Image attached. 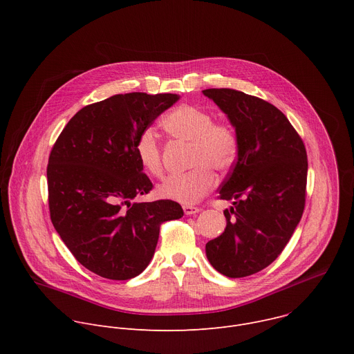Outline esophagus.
<instances>
[{"label":"esophagus","instance_id":"obj_1","mask_svg":"<svg viewBox=\"0 0 354 354\" xmlns=\"http://www.w3.org/2000/svg\"><path fill=\"white\" fill-rule=\"evenodd\" d=\"M183 212L186 216H192V214H197L200 212V209L194 207V206H183Z\"/></svg>","mask_w":354,"mask_h":354}]
</instances>
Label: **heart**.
<instances>
[{
  "mask_svg": "<svg viewBox=\"0 0 354 354\" xmlns=\"http://www.w3.org/2000/svg\"><path fill=\"white\" fill-rule=\"evenodd\" d=\"M161 126L169 137L190 144L187 165L193 169L167 178L158 186V194L186 206L193 205L214 187L212 169L225 172L235 164L239 153L236 130L227 122H213L207 109L187 104L168 112ZM134 149L147 174L156 178L162 175L161 147L153 130L144 129L137 136Z\"/></svg>",
  "mask_w": 354,
  "mask_h": 354,
  "instance_id": "b5f03b06",
  "label": "heart"
}]
</instances>
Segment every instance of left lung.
<instances>
[{
  "label": "left lung",
  "instance_id": "8db88e82",
  "mask_svg": "<svg viewBox=\"0 0 354 354\" xmlns=\"http://www.w3.org/2000/svg\"><path fill=\"white\" fill-rule=\"evenodd\" d=\"M203 93L227 115L239 140L218 196L234 200L224 210L227 227L206 243V255L221 274L246 277L276 261L301 220L307 151L284 113L266 100L230 88Z\"/></svg>",
  "mask_w": 354,
  "mask_h": 354
}]
</instances>
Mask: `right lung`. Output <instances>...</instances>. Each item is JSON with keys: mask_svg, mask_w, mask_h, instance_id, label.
Masks as SVG:
<instances>
[{"mask_svg": "<svg viewBox=\"0 0 354 354\" xmlns=\"http://www.w3.org/2000/svg\"><path fill=\"white\" fill-rule=\"evenodd\" d=\"M179 95H113L78 111L47 165L50 218L74 258L111 280L138 276L154 257L162 223L183 216L172 200L131 203L153 183L134 142Z\"/></svg>", "mask_w": 354, "mask_h": 354, "instance_id": "obj_1", "label": "right lung"}]
</instances>
